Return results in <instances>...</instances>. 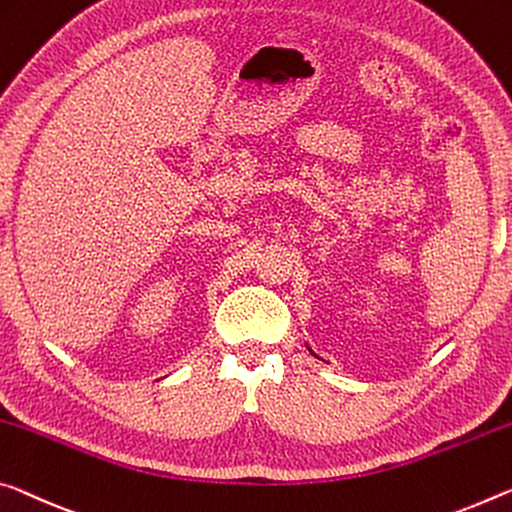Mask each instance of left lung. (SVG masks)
Returning <instances> with one entry per match:
<instances>
[{"mask_svg":"<svg viewBox=\"0 0 512 512\" xmlns=\"http://www.w3.org/2000/svg\"><path fill=\"white\" fill-rule=\"evenodd\" d=\"M307 351H310V353H312V355H314V358H319V355H316V353H314V351H312V348H310V344H307ZM319 360H323V358H319ZM323 362H326V360H323Z\"/></svg>","mask_w":512,"mask_h":512,"instance_id":"left-lung-1","label":"left lung"}]
</instances>
